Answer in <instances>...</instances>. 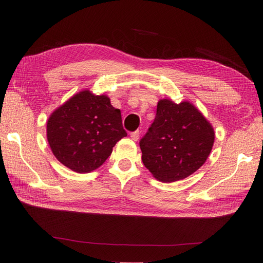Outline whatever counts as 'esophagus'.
Here are the masks:
<instances>
[{
	"label": "esophagus",
	"mask_w": 263,
	"mask_h": 263,
	"mask_svg": "<svg viewBox=\"0 0 263 263\" xmlns=\"http://www.w3.org/2000/svg\"><path fill=\"white\" fill-rule=\"evenodd\" d=\"M139 130H135V132H133V133H130V137H132V139L133 140H135V141H137L138 140V138H139Z\"/></svg>",
	"instance_id": "esophagus-1"
}]
</instances>
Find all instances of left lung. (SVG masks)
<instances>
[{
    "mask_svg": "<svg viewBox=\"0 0 263 263\" xmlns=\"http://www.w3.org/2000/svg\"><path fill=\"white\" fill-rule=\"evenodd\" d=\"M214 128L190 102H158L154 123L139 141L141 159L153 176L162 182L185 179L209 158Z\"/></svg>",
    "mask_w": 263,
    "mask_h": 263,
    "instance_id": "obj_1",
    "label": "left lung"
}]
</instances>
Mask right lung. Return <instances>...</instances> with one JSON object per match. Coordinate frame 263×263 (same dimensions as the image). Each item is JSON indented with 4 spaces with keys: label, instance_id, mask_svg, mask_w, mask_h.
I'll use <instances>...</instances> for the list:
<instances>
[{
    "label": "right lung",
    "instance_id": "right-lung-1",
    "mask_svg": "<svg viewBox=\"0 0 263 263\" xmlns=\"http://www.w3.org/2000/svg\"><path fill=\"white\" fill-rule=\"evenodd\" d=\"M127 136L121 110L106 95L89 90L77 93L59 106L47 122V139L52 154L78 173L98 169L118 140Z\"/></svg>",
    "mask_w": 263,
    "mask_h": 263
}]
</instances>
